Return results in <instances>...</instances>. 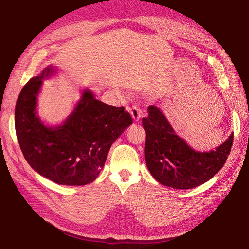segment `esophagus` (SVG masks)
Returning a JSON list of instances; mask_svg holds the SVG:
<instances>
[{
    "label": "esophagus",
    "mask_w": 249,
    "mask_h": 249,
    "mask_svg": "<svg viewBox=\"0 0 249 249\" xmlns=\"http://www.w3.org/2000/svg\"><path fill=\"white\" fill-rule=\"evenodd\" d=\"M129 111H130V114H131V116H133L134 121H136V122H137V121H139V120H140L141 115H142V110L140 109L139 106H137V105L131 106L130 109H129Z\"/></svg>",
    "instance_id": "esophagus-1"
}]
</instances>
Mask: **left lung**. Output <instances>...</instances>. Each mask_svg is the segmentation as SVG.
<instances>
[{"label":"left lung","mask_w":249,"mask_h":249,"mask_svg":"<svg viewBox=\"0 0 249 249\" xmlns=\"http://www.w3.org/2000/svg\"><path fill=\"white\" fill-rule=\"evenodd\" d=\"M147 112L142 119L146 134L144 155L146 167L156 181L177 189L194 188L223 168L233 144V134L216 151L196 152L174 134L160 109L149 106Z\"/></svg>","instance_id":"8db88e82"}]
</instances>
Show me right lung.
I'll return each mask as SVG.
<instances>
[{"label":"right lung","instance_id":"1","mask_svg":"<svg viewBox=\"0 0 249 249\" xmlns=\"http://www.w3.org/2000/svg\"><path fill=\"white\" fill-rule=\"evenodd\" d=\"M52 72L48 66L21 89L15 109L16 135L25 160L40 176L81 186L98 177L110 146L133 119L125 107L104 104L84 91L64 124L46 127L36 116V96L43 79Z\"/></svg>","mask_w":249,"mask_h":249}]
</instances>
